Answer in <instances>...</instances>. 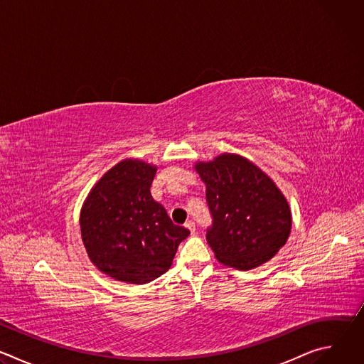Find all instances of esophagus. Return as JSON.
<instances>
[{
    "label": "esophagus",
    "instance_id": "esophagus-1",
    "mask_svg": "<svg viewBox=\"0 0 364 364\" xmlns=\"http://www.w3.org/2000/svg\"><path fill=\"white\" fill-rule=\"evenodd\" d=\"M184 226H186V229L190 230V233H194V232H196V223H194L193 220H187V222L184 223Z\"/></svg>",
    "mask_w": 364,
    "mask_h": 364
}]
</instances>
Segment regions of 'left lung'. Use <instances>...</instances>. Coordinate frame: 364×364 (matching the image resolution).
Here are the masks:
<instances>
[{"mask_svg": "<svg viewBox=\"0 0 364 364\" xmlns=\"http://www.w3.org/2000/svg\"><path fill=\"white\" fill-rule=\"evenodd\" d=\"M194 168L205 184L213 216L207 243L218 261L239 271L268 262L287 243L292 228L289 204L274 180L232 152L198 161Z\"/></svg>", "mask_w": 364, "mask_h": 364, "instance_id": "1", "label": "left lung"}]
</instances>
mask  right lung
I'll list each match as a JSON object with an SVG mask.
<instances>
[{
  "label": "right lung",
  "instance_id": "right-lung-1",
  "mask_svg": "<svg viewBox=\"0 0 364 364\" xmlns=\"http://www.w3.org/2000/svg\"><path fill=\"white\" fill-rule=\"evenodd\" d=\"M157 167L127 159L103 174L80 210V232L90 262L127 284H148L167 272L190 232L177 226L151 196Z\"/></svg>",
  "mask_w": 364,
  "mask_h": 364
}]
</instances>
